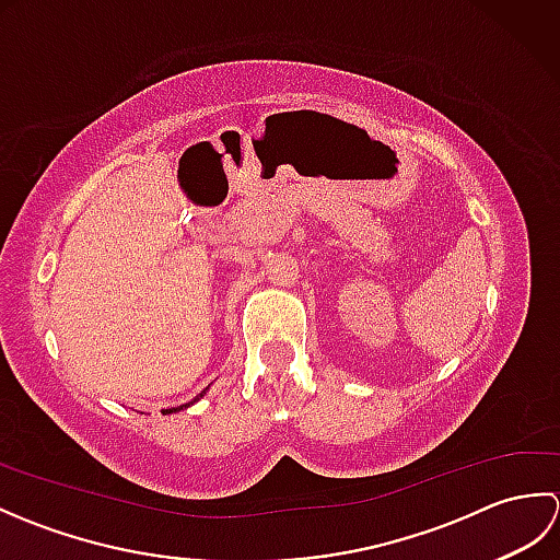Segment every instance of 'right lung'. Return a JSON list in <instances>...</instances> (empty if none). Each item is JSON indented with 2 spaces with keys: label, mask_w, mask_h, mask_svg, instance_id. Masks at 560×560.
Masks as SVG:
<instances>
[{
  "label": "right lung",
  "mask_w": 560,
  "mask_h": 560,
  "mask_svg": "<svg viewBox=\"0 0 560 560\" xmlns=\"http://www.w3.org/2000/svg\"><path fill=\"white\" fill-rule=\"evenodd\" d=\"M201 395H205V392H201ZM201 395H199V397H201ZM199 397H197V399H199ZM185 407H189V404H183V407H175V409H165L163 413H173V411H180V409H185Z\"/></svg>",
  "instance_id": "add662e5"
}]
</instances>
